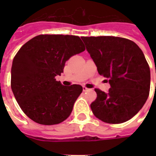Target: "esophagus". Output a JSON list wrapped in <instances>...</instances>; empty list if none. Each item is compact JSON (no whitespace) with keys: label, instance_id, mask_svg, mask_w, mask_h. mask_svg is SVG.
<instances>
[{"label":"esophagus","instance_id":"34e87169","mask_svg":"<svg viewBox=\"0 0 156 156\" xmlns=\"http://www.w3.org/2000/svg\"><path fill=\"white\" fill-rule=\"evenodd\" d=\"M83 91H87V90H88V88L86 87L85 86H83Z\"/></svg>","mask_w":156,"mask_h":156}]
</instances>
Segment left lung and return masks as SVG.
Masks as SVG:
<instances>
[{
	"label": "left lung",
	"instance_id": "8db88e82",
	"mask_svg": "<svg viewBox=\"0 0 156 156\" xmlns=\"http://www.w3.org/2000/svg\"><path fill=\"white\" fill-rule=\"evenodd\" d=\"M82 40L98 73L111 86L108 93L95 89L97 97L90 104L93 114L109 124L129 121L140 111L150 91V67L143 51L125 38L90 36Z\"/></svg>",
	"mask_w": 156,
	"mask_h": 156
}]
</instances>
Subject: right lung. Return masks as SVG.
Returning a JSON list of instances; mask_svg holds the SVG:
<instances>
[{
    "mask_svg": "<svg viewBox=\"0 0 156 156\" xmlns=\"http://www.w3.org/2000/svg\"><path fill=\"white\" fill-rule=\"evenodd\" d=\"M83 51L80 38L69 35H37L18 50L11 68V89L29 118L52 126L69 116L83 87H65L55 78L71 56Z\"/></svg>",
    "mask_w": 156,
    "mask_h": 156,
    "instance_id": "1",
    "label": "right lung"
}]
</instances>
